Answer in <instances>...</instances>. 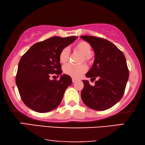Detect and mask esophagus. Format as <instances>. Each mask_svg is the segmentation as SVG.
Returning a JSON list of instances; mask_svg holds the SVG:
<instances>
[{
  "label": "esophagus",
  "instance_id": "esophagus-1",
  "mask_svg": "<svg viewBox=\"0 0 145 145\" xmlns=\"http://www.w3.org/2000/svg\"><path fill=\"white\" fill-rule=\"evenodd\" d=\"M76 80H77V79H76V78H72V82H76Z\"/></svg>",
  "mask_w": 145,
  "mask_h": 145
}]
</instances>
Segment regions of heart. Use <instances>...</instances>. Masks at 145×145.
<instances>
[{"label":"heart","instance_id":"1","mask_svg":"<svg viewBox=\"0 0 145 145\" xmlns=\"http://www.w3.org/2000/svg\"><path fill=\"white\" fill-rule=\"evenodd\" d=\"M75 49L82 53L84 57V61L86 62H89L91 59L90 54L92 53V47L91 45L86 41H79L75 45ZM69 49L68 47H65L59 53V61L61 63H65L69 61ZM87 71V67L86 65L82 64L79 65H75L72 64H67L64 67V72L66 74L70 75L73 77L80 76L82 73Z\"/></svg>","mask_w":145,"mask_h":145}]
</instances>
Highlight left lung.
Segmentation results:
<instances>
[{
    "instance_id": "obj_1",
    "label": "left lung",
    "mask_w": 145,
    "mask_h": 145,
    "mask_svg": "<svg viewBox=\"0 0 145 145\" xmlns=\"http://www.w3.org/2000/svg\"><path fill=\"white\" fill-rule=\"evenodd\" d=\"M95 52L94 65L86 74L95 81L91 86L82 80L84 88L81 98L84 104L98 111L108 110L116 104L123 96L129 78V69L123 52L107 39L90 35H81Z\"/></svg>"
}]
</instances>
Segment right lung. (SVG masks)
<instances>
[{"label": "right lung", "mask_w": 145, "mask_h": 145, "mask_svg": "<svg viewBox=\"0 0 145 145\" xmlns=\"http://www.w3.org/2000/svg\"><path fill=\"white\" fill-rule=\"evenodd\" d=\"M76 37H50L35 43L21 57L16 83L22 100L31 110L49 112L60 104L72 79L65 74L59 80L49 78L54 74L59 77L62 73L59 53Z\"/></svg>", "instance_id": "1"}]
</instances>
